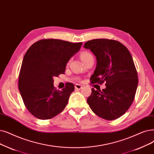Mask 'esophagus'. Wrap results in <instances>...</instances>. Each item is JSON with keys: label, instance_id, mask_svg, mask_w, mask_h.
<instances>
[{"label": "esophagus", "instance_id": "1", "mask_svg": "<svg viewBox=\"0 0 154 154\" xmlns=\"http://www.w3.org/2000/svg\"><path fill=\"white\" fill-rule=\"evenodd\" d=\"M82 88V85L79 84H76L75 85V89L77 90H81Z\"/></svg>", "mask_w": 154, "mask_h": 154}]
</instances>
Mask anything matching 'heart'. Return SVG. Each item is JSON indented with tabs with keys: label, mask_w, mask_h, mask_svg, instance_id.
I'll list each match as a JSON object with an SVG mask.
<instances>
[{
	"label": "heart",
	"mask_w": 154,
	"mask_h": 154,
	"mask_svg": "<svg viewBox=\"0 0 154 154\" xmlns=\"http://www.w3.org/2000/svg\"><path fill=\"white\" fill-rule=\"evenodd\" d=\"M91 57H93L92 54H91V53H90L89 52H88V51H82L81 53V60H82L83 62H85V60H87L91 58ZM70 61V60H69L68 61L67 65L69 64Z\"/></svg>",
	"instance_id": "b5f03b06"
}]
</instances>
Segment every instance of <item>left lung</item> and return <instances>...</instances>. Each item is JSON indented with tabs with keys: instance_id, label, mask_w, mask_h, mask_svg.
Instances as JSON below:
<instances>
[{
	"instance_id": "left-lung-1",
	"label": "left lung",
	"mask_w": 154,
	"mask_h": 154,
	"mask_svg": "<svg viewBox=\"0 0 154 154\" xmlns=\"http://www.w3.org/2000/svg\"><path fill=\"white\" fill-rule=\"evenodd\" d=\"M84 47L96 57L97 65L91 83L102 84V91L92 88L87 99L92 111L106 120L123 115L135 99L138 79L129 50L113 39H96L87 42Z\"/></svg>"
}]
</instances>
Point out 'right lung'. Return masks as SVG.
Masks as SVG:
<instances>
[{
	"label": "right lung",
	"instance_id": "1",
	"mask_svg": "<svg viewBox=\"0 0 154 154\" xmlns=\"http://www.w3.org/2000/svg\"><path fill=\"white\" fill-rule=\"evenodd\" d=\"M82 43L43 39L32 44L23 58L18 88L26 108L40 119H49L60 113L69 101L74 85L67 83L62 91L53 85V77L65 73L69 59Z\"/></svg>",
	"mask_w": 154,
	"mask_h": 154
}]
</instances>
